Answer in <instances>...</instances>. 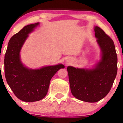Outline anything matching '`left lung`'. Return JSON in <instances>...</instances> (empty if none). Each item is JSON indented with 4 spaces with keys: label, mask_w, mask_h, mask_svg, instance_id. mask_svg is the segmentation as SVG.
<instances>
[{
    "label": "left lung",
    "mask_w": 123,
    "mask_h": 123,
    "mask_svg": "<svg viewBox=\"0 0 123 123\" xmlns=\"http://www.w3.org/2000/svg\"><path fill=\"white\" fill-rule=\"evenodd\" d=\"M101 49V59L92 69L67 68L72 94L87 102H96L108 95L117 72V56L113 41L101 28H94Z\"/></svg>",
    "instance_id": "obj_1"
}]
</instances>
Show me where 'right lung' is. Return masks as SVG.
<instances>
[{
    "label": "right lung",
    "instance_id": "1",
    "mask_svg": "<svg viewBox=\"0 0 123 123\" xmlns=\"http://www.w3.org/2000/svg\"><path fill=\"white\" fill-rule=\"evenodd\" d=\"M39 24L28 25L12 36L5 56V74L7 83L18 99L25 102L40 101L44 98L50 80L62 64L48 66L39 69H31L21 62L19 52L28 34Z\"/></svg>",
    "mask_w": 123,
    "mask_h": 123
}]
</instances>
